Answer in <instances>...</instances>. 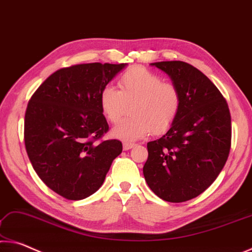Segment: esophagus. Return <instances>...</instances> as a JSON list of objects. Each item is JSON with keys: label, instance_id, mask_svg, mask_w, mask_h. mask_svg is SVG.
Here are the masks:
<instances>
[{"label": "esophagus", "instance_id": "esophagus-1", "mask_svg": "<svg viewBox=\"0 0 252 252\" xmlns=\"http://www.w3.org/2000/svg\"><path fill=\"white\" fill-rule=\"evenodd\" d=\"M134 146H135V144L129 143V142H125L123 144V147H124V150H125V151H128V150H130V148H133Z\"/></svg>", "mask_w": 252, "mask_h": 252}]
</instances>
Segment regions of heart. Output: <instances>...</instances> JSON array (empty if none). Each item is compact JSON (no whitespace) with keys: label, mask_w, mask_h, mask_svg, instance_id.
<instances>
[{"label":"heart","mask_w":252,"mask_h":252,"mask_svg":"<svg viewBox=\"0 0 252 252\" xmlns=\"http://www.w3.org/2000/svg\"><path fill=\"white\" fill-rule=\"evenodd\" d=\"M118 90L106 86L99 94L102 114L110 123L114 137L136 141L146 135L164 134L174 125L182 109V94L176 85L164 82L156 73L143 67H133L118 79Z\"/></svg>","instance_id":"b5f03b06"}]
</instances>
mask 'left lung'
Instances as JSON below:
<instances>
[{
    "instance_id": "left-lung-1",
    "label": "left lung",
    "mask_w": 252,
    "mask_h": 252,
    "mask_svg": "<svg viewBox=\"0 0 252 252\" xmlns=\"http://www.w3.org/2000/svg\"><path fill=\"white\" fill-rule=\"evenodd\" d=\"M151 64L179 87L182 109L166 134L147 143L143 173L156 195L180 203L204 192L223 168L231 147V115L219 89L199 69L183 61Z\"/></svg>"
}]
</instances>
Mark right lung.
I'll list each match as a JSON object with an SVG mask.
<instances>
[{
	"mask_svg": "<svg viewBox=\"0 0 252 252\" xmlns=\"http://www.w3.org/2000/svg\"><path fill=\"white\" fill-rule=\"evenodd\" d=\"M126 63H82L48 77L32 94L24 117V144L42 182L67 200H82L104 183L122 153L109 129L99 94Z\"/></svg>",
	"mask_w": 252,
	"mask_h": 252,
	"instance_id": "add662e5",
	"label": "right lung"
}]
</instances>
